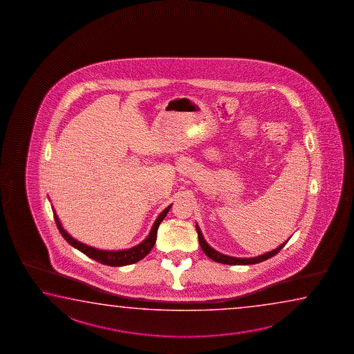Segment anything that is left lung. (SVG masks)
I'll return each mask as SVG.
<instances>
[{
    "instance_id": "8db88e82",
    "label": "left lung",
    "mask_w": 354,
    "mask_h": 354,
    "mask_svg": "<svg viewBox=\"0 0 354 354\" xmlns=\"http://www.w3.org/2000/svg\"><path fill=\"white\" fill-rule=\"evenodd\" d=\"M196 229H197L199 245L202 248L204 254H205L208 258L216 261V263L227 265H252L261 263V261L268 260V259L271 258V257L276 255L277 252L281 250L283 246L286 245V243H288V239H290V238H288L286 241L282 243L281 245L277 246L276 249H272L271 252H264V254H261V255H259V257H254V258H235V257H229V255H225V254H222V252H216V249H213V248L205 241L203 234H202V230L198 227V224H196Z\"/></svg>"
}]
</instances>
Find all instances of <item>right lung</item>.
<instances>
[{
	"label": "right lung",
	"instance_id": "add662e5",
	"mask_svg": "<svg viewBox=\"0 0 354 354\" xmlns=\"http://www.w3.org/2000/svg\"><path fill=\"white\" fill-rule=\"evenodd\" d=\"M171 207H172V204H169L167 208H165L158 214L156 221L152 225V228H151L150 233L145 238V240H142L138 245L132 246L130 249H124V250H102V249H96L94 246L86 245L84 243L74 239L72 235L68 233L66 229L63 228V225H62L59 218L57 216L53 207H52V209H53L55 224L59 229L60 234L63 235V238L71 245L74 246L75 249H78L79 252H83L86 257L95 260L97 263L109 265V266H124V265L138 263L151 252V249L153 248L155 243H156L157 229L160 227L162 221L165 219V216H167L168 210L171 209Z\"/></svg>",
	"mask_w": 354,
	"mask_h": 354
}]
</instances>
